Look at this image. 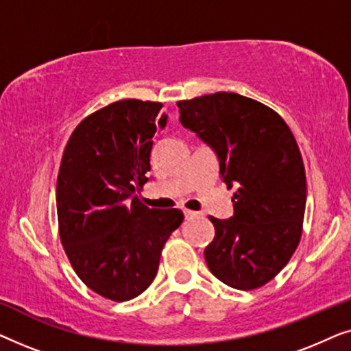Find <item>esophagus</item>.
I'll use <instances>...</instances> for the list:
<instances>
[{
  "label": "esophagus",
  "mask_w": 351,
  "mask_h": 351,
  "mask_svg": "<svg viewBox=\"0 0 351 351\" xmlns=\"http://www.w3.org/2000/svg\"><path fill=\"white\" fill-rule=\"evenodd\" d=\"M184 215L186 220H190V219H195L196 215H198V213H195V210H190V209H184Z\"/></svg>",
  "instance_id": "1"
}]
</instances>
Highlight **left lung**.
I'll return each mask as SVG.
<instances>
[{
	"label": "left lung",
	"mask_w": 351,
	"mask_h": 351,
	"mask_svg": "<svg viewBox=\"0 0 351 351\" xmlns=\"http://www.w3.org/2000/svg\"><path fill=\"white\" fill-rule=\"evenodd\" d=\"M180 123L214 148L233 195L234 215H209L214 239L204 258L215 278L252 291L271 281L302 238L306 177L299 145L285 119L257 100L215 93L177 102Z\"/></svg>",
	"instance_id": "obj_1"
}]
</instances>
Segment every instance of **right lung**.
Wrapping results in <instances>:
<instances>
[{
	"label": "right lung",
	"instance_id": "right-lung-1",
	"mask_svg": "<svg viewBox=\"0 0 351 351\" xmlns=\"http://www.w3.org/2000/svg\"><path fill=\"white\" fill-rule=\"evenodd\" d=\"M161 102L124 99L90 113L66 142L57 177V220L64 251L81 281L113 302L131 300L155 280L180 209L138 199L152 169Z\"/></svg>",
	"mask_w": 351,
	"mask_h": 351
}]
</instances>
